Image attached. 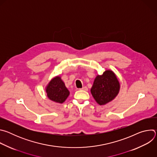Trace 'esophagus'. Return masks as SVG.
Returning <instances> with one entry per match:
<instances>
[{"label": "esophagus", "instance_id": "obj_1", "mask_svg": "<svg viewBox=\"0 0 157 157\" xmlns=\"http://www.w3.org/2000/svg\"><path fill=\"white\" fill-rule=\"evenodd\" d=\"M87 87L86 86H84L83 87H82L81 89H80V90H83V91H87Z\"/></svg>", "mask_w": 157, "mask_h": 157}]
</instances>
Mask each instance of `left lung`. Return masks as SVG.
Masks as SVG:
<instances>
[{"label":"left lung","instance_id":"1","mask_svg":"<svg viewBox=\"0 0 157 157\" xmlns=\"http://www.w3.org/2000/svg\"><path fill=\"white\" fill-rule=\"evenodd\" d=\"M120 89L119 81L111 70L105 71L102 75H98L94 81L91 93L98 104L105 105L113 101Z\"/></svg>","mask_w":157,"mask_h":157}]
</instances>
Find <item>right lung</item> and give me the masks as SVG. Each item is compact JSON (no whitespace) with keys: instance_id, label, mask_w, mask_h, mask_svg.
I'll return each mask as SVG.
<instances>
[{"instance_id":"obj_1","label":"right lung","mask_w":157,"mask_h":157,"mask_svg":"<svg viewBox=\"0 0 157 157\" xmlns=\"http://www.w3.org/2000/svg\"><path fill=\"white\" fill-rule=\"evenodd\" d=\"M46 92L51 101L60 104L64 102L70 95V91L59 76L55 77L49 82Z\"/></svg>"}]
</instances>
